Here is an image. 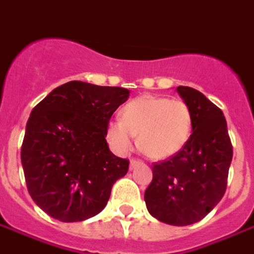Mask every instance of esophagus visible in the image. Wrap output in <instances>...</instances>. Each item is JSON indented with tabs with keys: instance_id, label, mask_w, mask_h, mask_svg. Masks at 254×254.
<instances>
[{
	"instance_id": "esophagus-1",
	"label": "esophagus",
	"mask_w": 254,
	"mask_h": 254,
	"mask_svg": "<svg viewBox=\"0 0 254 254\" xmlns=\"http://www.w3.org/2000/svg\"><path fill=\"white\" fill-rule=\"evenodd\" d=\"M141 164H142V161L136 160V159H132V160H130V165H129V168H130V171H132V170H134L136 167H138V165H141Z\"/></svg>"
}]
</instances>
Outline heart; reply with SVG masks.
<instances>
[{
	"instance_id": "1",
	"label": "heart",
	"mask_w": 254,
	"mask_h": 254,
	"mask_svg": "<svg viewBox=\"0 0 254 254\" xmlns=\"http://www.w3.org/2000/svg\"><path fill=\"white\" fill-rule=\"evenodd\" d=\"M192 129V113L185 101L141 95L127 102L122 118L108 124V138L118 153H127L138 134V146L146 156L163 160L187 144Z\"/></svg>"
}]
</instances>
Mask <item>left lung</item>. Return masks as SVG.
Wrapping results in <instances>:
<instances>
[{"label":"left lung","instance_id":"1","mask_svg":"<svg viewBox=\"0 0 254 254\" xmlns=\"http://www.w3.org/2000/svg\"><path fill=\"white\" fill-rule=\"evenodd\" d=\"M192 113L189 141L168 160L153 165L144 200L152 217L174 226L203 219L226 191L233 148L221 109L192 87L176 89Z\"/></svg>","mask_w":254,"mask_h":254}]
</instances>
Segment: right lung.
<instances>
[{"mask_svg": "<svg viewBox=\"0 0 254 254\" xmlns=\"http://www.w3.org/2000/svg\"><path fill=\"white\" fill-rule=\"evenodd\" d=\"M130 91L71 80L37 103L21 163L32 199L50 217L79 222L101 213L129 160L113 155L108 124Z\"/></svg>", "mask_w": 254, "mask_h": 254, "instance_id": "add662e5", "label": "right lung"}]
</instances>
